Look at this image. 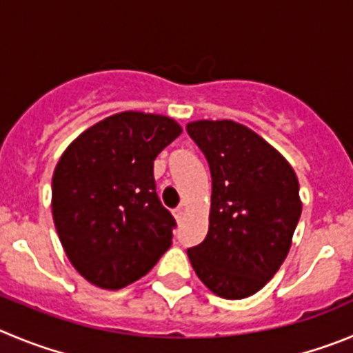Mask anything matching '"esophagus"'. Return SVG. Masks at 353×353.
I'll list each match as a JSON object with an SVG mask.
<instances>
[{"mask_svg": "<svg viewBox=\"0 0 353 353\" xmlns=\"http://www.w3.org/2000/svg\"><path fill=\"white\" fill-rule=\"evenodd\" d=\"M174 217H176V221H183V217H184V207H177V209H174Z\"/></svg>", "mask_w": 353, "mask_h": 353, "instance_id": "esophagus-1", "label": "esophagus"}]
</instances>
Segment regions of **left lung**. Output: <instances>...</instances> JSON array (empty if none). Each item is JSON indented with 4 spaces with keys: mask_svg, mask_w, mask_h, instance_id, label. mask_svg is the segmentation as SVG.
I'll return each mask as SVG.
<instances>
[{
    "mask_svg": "<svg viewBox=\"0 0 353 353\" xmlns=\"http://www.w3.org/2000/svg\"><path fill=\"white\" fill-rule=\"evenodd\" d=\"M212 177L209 232L188 249L196 276L225 299L265 288L284 263L301 216L294 169L254 130L233 120L186 125Z\"/></svg>",
    "mask_w": 353,
    "mask_h": 353,
    "instance_id": "8db88e82",
    "label": "left lung"
}]
</instances>
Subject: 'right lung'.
<instances>
[{
	"mask_svg": "<svg viewBox=\"0 0 353 353\" xmlns=\"http://www.w3.org/2000/svg\"><path fill=\"white\" fill-rule=\"evenodd\" d=\"M165 114L121 111L72 141L52 177V216L85 281L117 289L146 275L172 243V214L154 192L153 161L181 136Z\"/></svg>",
	"mask_w": 353,
	"mask_h": 353,
	"instance_id": "1",
	"label": "right lung"
}]
</instances>
